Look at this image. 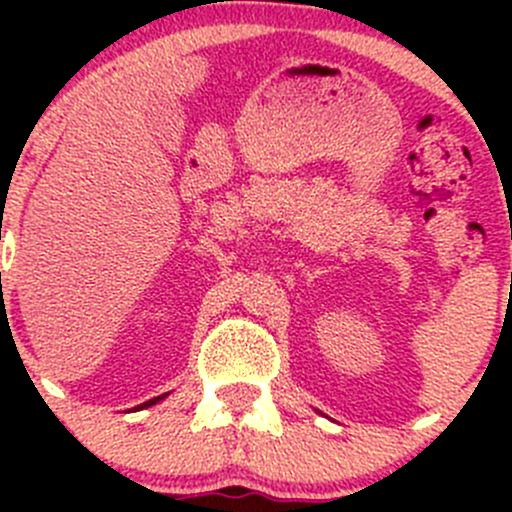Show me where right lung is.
Listing matches in <instances>:
<instances>
[{
  "mask_svg": "<svg viewBox=\"0 0 512 512\" xmlns=\"http://www.w3.org/2000/svg\"><path fill=\"white\" fill-rule=\"evenodd\" d=\"M165 396H168V394H163V396H156V399H151V401H146V404H141V406H136V409H148V406H156V404H158V401H163V399H165Z\"/></svg>",
  "mask_w": 512,
  "mask_h": 512,
  "instance_id": "obj_1",
  "label": "right lung"
}]
</instances>
